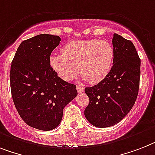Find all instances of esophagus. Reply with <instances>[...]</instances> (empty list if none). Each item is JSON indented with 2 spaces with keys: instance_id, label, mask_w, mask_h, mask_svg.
Returning <instances> with one entry per match:
<instances>
[{
  "instance_id": "obj_1",
  "label": "esophagus",
  "mask_w": 155,
  "mask_h": 155,
  "mask_svg": "<svg viewBox=\"0 0 155 155\" xmlns=\"http://www.w3.org/2000/svg\"><path fill=\"white\" fill-rule=\"evenodd\" d=\"M77 91L78 93H82L84 91V87L81 85H77Z\"/></svg>"
}]
</instances>
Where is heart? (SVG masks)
Wrapping results in <instances>:
<instances>
[{
	"instance_id": "obj_1",
	"label": "heart",
	"mask_w": 155,
	"mask_h": 155,
	"mask_svg": "<svg viewBox=\"0 0 155 155\" xmlns=\"http://www.w3.org/2000/svg\"><path fill=\"white\" fill-rule=\"evenodd\" d=\"M114 51L108 42L98 39L77 40L62 47V54L50 58V65L64 81L81 75L90 84L105 78L112 68Z\"/></svg>"
}]
</instances>
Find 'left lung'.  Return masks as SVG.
<instances>
[{
    "instance_id": "1",
    "label": "left lung",
    "mask_w": 155,
    "mask_h": 155,
    "mask_svg": "<svg viewBox=\"0 0 155 155\" xmlns=\"http://www.w3.org/2000/svg\"><path fill=\"white\" fill-rule=\"evenodd\" d=\"M113 65L105 78L85 92L89 104L85 116L97 127L118 124L132 108L137 98L140 78V58L132 42L113 35Z\"/></svg>"
}]
</instances>
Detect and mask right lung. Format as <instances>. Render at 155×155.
Masks as SVG:
<instances>
[{
    "label": "right lung",
    "instance_id": "obj_1",
    "mask_svg": "<svg viewBox=\"0 0 155 155\" xmlns=\"http://www.w3.org/2000/svg\"><path fill=\"white\" fill-rule=\"evenodd\" d=\"M59 36L41 34L18 47L10 70L14 104L27 124L51 131L62 121L63 108L78 95L76 85L58 76L50 56L59 45Z\"/></svg>",
    "mask_w": 155,
    "mask_h": 155
}]
</instances>
